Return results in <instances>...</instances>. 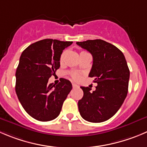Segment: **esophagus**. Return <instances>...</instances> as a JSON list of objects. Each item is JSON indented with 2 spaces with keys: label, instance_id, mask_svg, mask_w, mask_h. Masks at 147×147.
<instances>
[{
  "label": "esophagus",
  "instance_id": "obj_1",
  "mask_svg": "<svg viewBox=\"0 0 147 147\" xmlns=\"http://www.w3.org/2000/svg\"><path fill=\"white\" fill-rule=\"evenodd\" d=\"M78 85H76V84H75V83H72V88H78Z\"/></svg>",
  "mask_w": 147,
  "mask_h": 147
}]
</instances>
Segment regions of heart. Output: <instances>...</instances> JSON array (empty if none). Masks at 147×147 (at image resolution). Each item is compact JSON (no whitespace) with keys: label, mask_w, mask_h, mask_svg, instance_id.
<instances>
[{"label":"heart","mask_w":147,"mask_h":147,"mask_svg":"<svg viewBox=\"0 0 147 147\" xmlns=\"http://www.w3.org/2000/svg\"><path fill=\"white\" fill-rule=\"evenodd\" d=\"M65 55H66V51H64L60 56V62H62V61H63ZM71 76H72V79L75 80H79L80 79V75L79 72H71Z\"/></svg>","instance_id":"heart-1"}]
</instances>
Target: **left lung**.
Listing matches in <instances>:
<instances>
[{"mask_svg": "<svg viewBox=\"0 0 147 147\" xmlns=\"http://www.w3.org/2000/svg\"><path fill=\"white\" fill-rule=\"evenodd\" d=\"M92 55L93 62L90 78L98 84L95 90L80 87L83 97L78 101L82 119L92 123L105 121L114 116L128 93L129 72L125 57L120 49L101 39L77 42Z\"/></svg>", "mask_w": 147, "mask_h": 147, "instance_id": "8db88e82", "label": "left lung"}]
</instances>
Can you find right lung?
I'll use <instances>...</instances> for the list:
<instances>
[{
  "instance_id": "obj_1",
  "label": "right lung",
  "mask_w": 147,
  "mask_h": 147,
  "mask_svg": "<svg viewBox=\"0 0 147 147\" xmlns=\"http://www.w3.org/2000/svg\"><path fill=\"white\" fill-rule=\"evenodd\" d=\"M72 42L46 39L29 45L21 54L16 72V92L26 113L36 120L49 121L59 115L72 90L68 80L55 85L49 78L60 67L62 51Z\"/></svg>"
}]
</instances>
